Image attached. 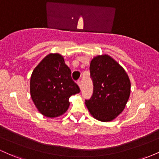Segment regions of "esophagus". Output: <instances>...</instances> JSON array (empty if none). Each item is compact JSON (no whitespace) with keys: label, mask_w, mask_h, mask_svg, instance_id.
Wrapping results in <instances>:
<instances>
[{"label":"esophagus","mask_w":159,"mask_h":159,"mask_svg":"<svg viewBox=\"0 0 159 159\" xmlns=\"http://www.w3.org/2000/svg\"><path fill=\"white\" fill-rule=\"evenodd\" d=\"M77 84H78V86H79V88H81V81L79 80V81H77Z\"/></svg>","instance_id":"1"}]
</instances>
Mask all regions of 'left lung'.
Wrapping results in <instances>:
<instances>
[{"label":"left lung","mask_w":159,"mask_h":159,"mask_svg":"<svg viewBox=\"0 0 159 159\" xmlns=\"http://www.w3.org/2000/svg\"><path fill=\"white\" fill-rule=\"evenodd\" d=\"M93 90L85 104L91 116L101 121H110L125 109L130 93L126 71L108 55L94 57L90 66Z\"/></svg>","instance_id":"obj_1"}]
</instances>
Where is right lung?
Returning a JSON list of instances; mask_svg holds the SVG:
<instances>
[{
  "label": "right lung",
  "mask_w": 159,
  "mask_h": 159,
  "mask_svg": "<svg viewBox=\"0 0 159 159\" xmlns=\"http://www.w3.org/2000/svg\"><path fill=\"white\" fill-rule=\"evenodd\" d=\"M71 73L63 57L58 53L49 54L34 69L30 81L31 97L43 116H62L69 108V97L80 92Z\"/></svg>",
  "instance_id": "1"
}]
</instances>
